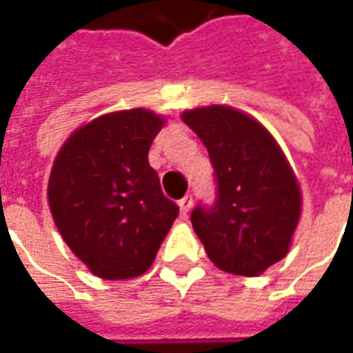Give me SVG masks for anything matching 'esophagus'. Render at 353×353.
<instances>
[{
	"mask_svg": "<svg viewBox=\"0 0 353 353\" xmlns=\"http://www.w3.org/2000/svg\"><path fill=\"white\" fill-rule=\"evenodd\" d=\"M179 206H181V216L186 218V216H188V212H190V208H192V196H188V194H186L184 198H181V200H179Z\"/></svg>",
	"mask_w": 353,
	"mask_h": 353,
	"instance_id": "34e87169",
	"label": "esophagus"
}]
</instances>
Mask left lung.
<instances>
[{"mask_svg":"<svg viewBox=\"0 0 353 353\" xmlns=\"http://www.w3.org/2000/svg\"><path fill=\"white\" fill-rule=\"evenodd\" d=\"M183 121L206 145L216 181V200L192 210V228L216 267L255 277L289 251L301 216L296 176L273 135L234 108H198Z\"/></svg>","mask_w":353,"mask_h":353,"instance_id":"8db88e82","label":"left lung"}]
</instances>
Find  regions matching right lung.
Returning a JSON list of instances; mask_svg holds the SVG:
<instances>
[{"mask_svg":"<svg viewBox=\"0 0 353 353\" xmlns=\"http://www.w3.org/2000/svg\"><path fill=\"white\" fill-rule=\"evenodd\" d=\"M163 123L143 108L108 114L76 129L54 159L48 179L54 224L98 277L143 275L179 216L147 159Z\"/></svg>","mask_w":353,"mask_h":353,"instance_id":"add662e5","label":"right lung"}]
</instances>
